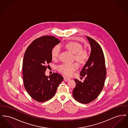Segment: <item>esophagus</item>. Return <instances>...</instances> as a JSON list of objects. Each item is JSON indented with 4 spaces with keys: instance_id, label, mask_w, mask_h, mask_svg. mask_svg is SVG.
Listing matches in <instances>:
<instances>
[{
    "instance_id": "obj_1",
    "label": "esophagus",
    "mask_w": 128,
    "mask_h": 128,
    "mask_svg": "<svg viewBox=\"0 0 128 128\" xmlns=\"http://www.w3.org/2000/svg\"><path fill=\"white\" fill-rule=\"evenodd\" d=\"M64 80L65 81V82H68L70 80V79L69 78H68L67 77H64Z\"/></svg>"
}]
</instances>
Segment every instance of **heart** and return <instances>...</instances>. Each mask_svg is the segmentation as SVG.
Returning <instances> with one entry per match:
<instances>
[{
  "mask_svg": "<svg viewBox=\"0 0 128 128\" xmlns=\"http://www.w3.org/2000/svg\"><path fill=\"white\" fill-rule=\"evenodd\" d=\"M65 46L70 52L74 54V58L79 63H84L88 57V52L86 49L82 48V45L77 42H70ZM60 51V48L58 45L55 46L51 50L52 58L56 60L58 58ZM78 65L76 63H64L58 67V70L67 75H72L77 70Z\"/></svg>",
  "mask_w": 128,
  "mask_h": 128,
  "instance_id": "obj_1",
  "label": "heart"
}]
</instances>
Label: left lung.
Here are the masks:
<instances>
[{"label":"left lung","instance_id":"1","mask_svg":"<svg viewBox=\"0 0 128 128\" xmlns=\"http://www.w3.org/2000/svg\"><path fill=\"white\" fill-rule=\"evenodd\" d=\"M91 48L90 57L82 68L80 75L85 77L84 82L74 79V98L80 103H89L98 98L102 90L106 70L103 51L94 39L87 36Z\"/></svg>","mask_w":128,"mask_h":128}]
</instances>
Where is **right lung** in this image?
Masks as SVG:
<instances>
[{"label": "right lung", "instance_id": "1", "mask_svg": "<svg viewBox=\"0 0 128 128\" xmlns=\"http://www.w3.org/2000/svg\"><path fill=\"white\" fill-rule=\"evenodd\" d=\"M60 41L53 36H43L32 41L26 50L22 73L24 86L30 97L39 102L53 98L63 80L60 74L45 75L47 64L52 61L51 50Z\"/></svg>", "mask_w": 128, "mask_h": 128}]
</instances>
